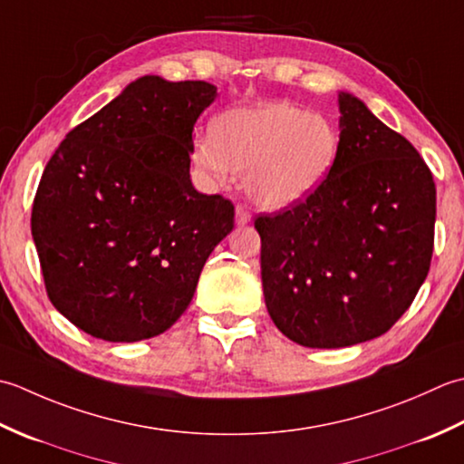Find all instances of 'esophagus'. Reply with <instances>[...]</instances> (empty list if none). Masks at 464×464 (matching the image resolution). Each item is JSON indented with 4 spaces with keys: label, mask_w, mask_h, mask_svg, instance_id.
<instances>
[{
    "label": "esophagus",
    "mask_w": 464,
    "mask_h": 464,
    "mask_svg": "<svg viewBox=\"0 0 464 464\" xmlns=\"http://www.w3.org/2000/svg\"><path fill=\"white\" fill-rule=\"evenodd\" d=\"M236 224H238V226H248L250 224V212L244 204L236 206Z\"/></svg>",
    "instance_id": "1"
}]
</instances>
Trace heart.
Instances as JSON below:
<instances>
[{
	"label": "heart",
	"instance_id": "b5f03b06",
	"mask_svg": "<svg viewBox=\"0 0 464 464\" xmlns=\"http://www.w3.org/2000/svg\"><path fill=\"white\" fill-rule=\"evenodd\" d=\"M340 150L336 126L290 102L236 108L196 138L192 160L214 184L246 176V192L264 210H288L314 196Z\"/></svg>",
	"mask_w": 464,
	"mask_h": 464
}]
</instances>
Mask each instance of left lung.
Instances as JSON below:
<instances>
[{
	"label": "left lung",
	"mask_w": 464,
	"mask_h": 464,
	"mask_svg": "<svg viewBox=\"0 0 464 464\" xmlns=\"http://www.w3.org/2000/svg\"><path fill=\"white\" fill-rule=\"evenodd\" d=\"M340 150L320 190L258 216L264 302L282 334L343 348L384 334L430 268L437 188L409 140L338 92Z\"/></svg>",
	"instance_id": "obj_1"
}]
</instances>
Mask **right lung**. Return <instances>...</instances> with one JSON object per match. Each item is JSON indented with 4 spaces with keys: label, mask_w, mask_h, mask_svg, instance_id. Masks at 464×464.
Returning <instances> with one entry per match:
<instances>
[{
    "label": "right lung",
    "mask_w": 464,
    "mask_h": 464,
    "mask_svg": "<svg viewBox=\"0 0 464 464\" xmlns=\"http://www.w3.org/2000/svg\"><path fill=\"white\" fill-rule=\"evenodd\" d=\"M216 96L208 82L141 75L47 162L32 236L47 296L83 333L108 343L166 333L232 232V202L190 179L194 124Z\"/></svg>",
    "instance_id": "right-lung-1"
}]
</instances>
